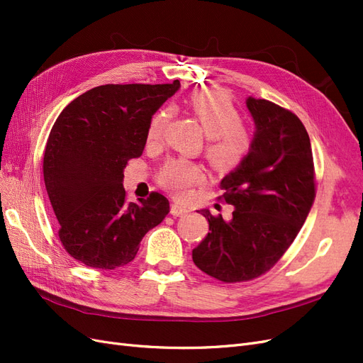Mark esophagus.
Listing matches in <instances>:
<instances>
[{"instance_id": "34e87169", "label": "esophagus", "mask_w": 363, "mask_h": 363, "mask_svg": "<svg viewBox=\"0 0 363 363\" xmlns=\"http://www.w3.org/2000/svg\"><path fill=\"white\" fill-rule=\"evenodd\" d=\"M188 212H189L188 207H184V206L179 204V203H172L171 204V215L172 216H182V215H186Z\"/></svg>"}]
</instances>
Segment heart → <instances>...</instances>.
<instances>
[{
    "mask_svg": "<svg viewBox=\"0 0 363 363\" xmlns=\"http://www.w3.org/2000/svg\"><path fill=\"white\" fill-rule=\"evenodd\" d=\"M189 108L208 138L206 152L215 164L230 168L245 157L251 145V136L242 125V116L228 95L219 91L196 92L189 100ZM171 115V108L164 107L151 116L147 128L148 142H157L162 138ZM203 179L204 171L200 164L186 159L168 160L159 174L160 184L179 199L188 196L192 186Z\"/></svg>",
    "mask_w": 363,
    "mask_h": 363,
    "instance_id": "heart-1",
    "label": "heart"
}]
</instances>
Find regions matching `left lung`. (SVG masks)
<instances>
[{"label":"left lung","mask_w":363,"mask_h":363,"mask_svg":"<svg viewBox=\"0 0 363 363\" xmlns=\"http://www.w3.org/2000/svg\"><path fill=\"white\" fill-rule=\"evenodd\" d=\"M255 121L247 156L221 180L232 218L200 213L208 233L192 250L196 267L225 283L269 271L298 235L315 200L309 135L292 112L268 100L247 98Z\"/></svg>","instance_id":"8db88e82"}]
</instances>
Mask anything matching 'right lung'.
<instances>
[{
    "label": "right lung",
    "mask_w": 363,
    "mask_h": 363,
    "mask_svg": "<svg viewBox=\"0 0 363 363\" xmlns=\"http://www.w3.org/2000/svg\"><path fill=\"white\" fill-rule=\"evenodd\" d=\"M180 89L168 84H104L77 96L54 123L43 180L65 250L84 265L115 269L135 259L142 238L163 221L159 192L127 203L124 168L147 144L159 107Z\"/></svg>",
    "instance_id": "right-lung-1"
}]
</instances>
